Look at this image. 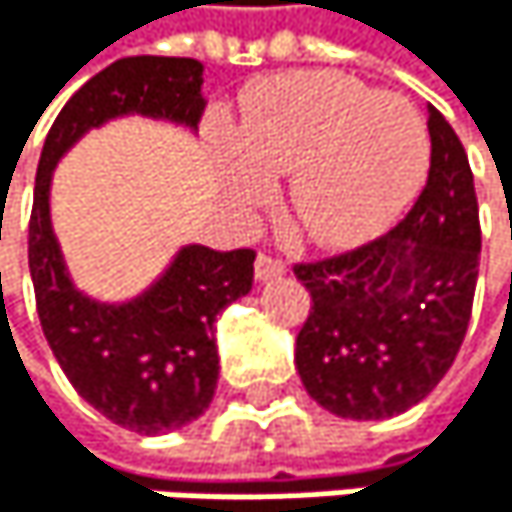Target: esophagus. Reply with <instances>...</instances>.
<instances>
[{"instance_id": "34e87169", "label": "esophagus", "mask_w": 512, "mask_h": 512, "mask_svg": "<svg viewBox=\"0 0 512 512\" xmlns=\"http://www.w3.org/2000/svg\"><path fill=\"white\" fill-rule=\"evenodd\" d=\"M284 271H287V265H284V259H280V256H274V253H259L256 256V277L259 280L280 277Z\"/></svg>"}]
</instances>
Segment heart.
Masks as SVG:
<instances>
[{
    "label": "heart",
    "instance_id": "obj_1",
    "mask_svg": "<svg viewBox=\"0 0 512 512\" xmlns=\"http://www.w3.org/2000/svg\"><path fill=\"white\" fill-rule=\"evenodd\" d=\"M238 201L259 204L274 173H292L290 216L323 244H357L391 225L427 170V127L400 94H375L354 75H280L250 103L238 137Z\"/></svg>",
    "mask_w": 512,
    "mask_h": 512
}]
</instances>
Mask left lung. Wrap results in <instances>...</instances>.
Instances as JSON below:
<instances>
[{
  "mask_svg": "<svg viewBox=\"0 0 512 512\" xmlns=\"http://www.w3.org/2000/svg\"><path fill=\"white\" fill-rule=\"evenodd\" d=\"M430 170L412 210L354 250L296 262L311 293L296 339L305 391L332 415L378 421L424 400L458 357L479 274L473 170L430 106Z\"/></svg>",
  "mask_w": 512,
  "mask_h": 512,
  "instance_id": "1",
  "label": "left lung"
}]
</instances>
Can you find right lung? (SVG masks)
<instances>
[{
    "label": "right lung",
    "instance_id": "add662e5",
    "mask_svg": "<svg viewBox=\"0 0 512 512\" xmlns=\"http://www.w3.org/2000/svg\"><path fill=\"white\" fill-rule=\"evenodd\" d=\"M201 72L192 57H121L97 72L54 118L33 192L30 274L45 339L79 397L112 424L146 437L207 412L219 378L213 323L250 293L256 250L186 247L143 299L97 305L75 293L63 271L48 186L57 158L106 118L143 112L195 127L204 109Z\"/></svg>",
    "mask_w": 512,
    "mask_h": 512
}]
</instances>
